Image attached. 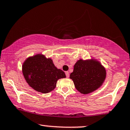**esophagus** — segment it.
I'll list each match as a JSON object with an SVG mask.
<instances>
[{
  "mask_svg": "<svg viewBox=\"0 0 130 130\" xmlns=\"http://www.w3.org/2000/svg\"><path fill=\"white\" fill-rule=\"evenodd\" d=\"M65 74H66V77H69V76H70L69 72H68V71H66V72H65Z\"/></svg>",
  "mask_w": 130,
  "mask_h": 130,
  "instance_id": "34e87169",
  "label": "esophagus"
}]
</instances>
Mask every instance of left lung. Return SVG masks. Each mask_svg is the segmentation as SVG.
Returning <instances> with one entry per match:
<instances>
[{"label": "left lung", "instance_id": "left-lung-1", "mask_svg": "<svg viewBox=\"0 0 130 130\" xmlns=\"http://www.w3.org/2000/svg\"><path fill=\"white\" fill-rule=\"evenodd\" d=\"M70 77L73 80L76 88L86 94L101 87L105 79L106 71L98 61L80 59L74 65Z\"/></svg>", "mask_w": 130, "mask_h": 130}]
</instances>
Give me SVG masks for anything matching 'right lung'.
<instances>
[{
	"instance_id": "add662e5",
	"label": "right lung",
	"mask_w": 130,
	"mask_h": 130,
	"mask_svg": "<svg viewBox=\"0 0 130 130\" xmlns=\"http://www.w3.org/2000/svg\"><path fill=\"white\" fill-rule=\"evenodd\" d=\"M22 72L31 88L42 93L51 91L56 88L58 79L66 77L65 73L57 69L51 59L42 54L26 59L23 64Z\"/></svg>"
}]
</instances>
